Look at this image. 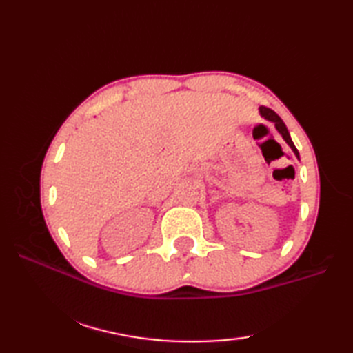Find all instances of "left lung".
I'll return each instance as SVG.
<instances>
[{
	"label": "left lung",
	"instance_id": "obj_1",
	"mask_svg": "<svg viewBox=\"0 0 353 353\" xmlns=\"http://www.w3.org/2000/svg\"><path fill=\"white\" fill-rule=\"evenodd\" d=\"M259 114H261V117H262V118L267 119V121H272V123L274 124L276 130L282 134L283 141L287 142V144L291 147V150H292V152H294V154L297 156V159H299V152H297V148H296V145H294V144H292V141H291V137H290V133H288L287 125L283 124V121L281 119V117L277 115L274 110L268 109V108H264V106H261V108H259Z\"/></svg>",
	"mask_w": 353,
	"mask_h": 353
}]
</instances>
